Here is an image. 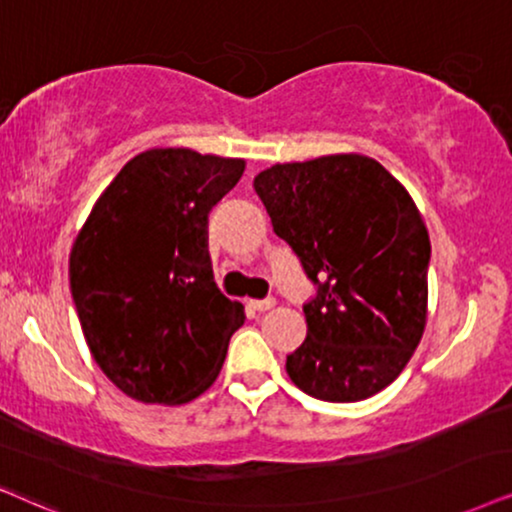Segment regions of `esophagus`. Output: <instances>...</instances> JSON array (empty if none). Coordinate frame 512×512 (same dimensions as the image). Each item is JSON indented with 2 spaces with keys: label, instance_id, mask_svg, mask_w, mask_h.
Returning <instances> with one entry per match:
<instances>
[{
  "label": "esophagus",
  "instance_id": "esophagus-1",
  "mask_svg": "<svg viewBox=\"0 0 512 512\" xmlns=\"http://www.w3.org/2000/svg\"><path fill=\"white\" fill-rule=\"evenodd\" d=\"M274 304H276L274 297H269V300H250V302H248V307L252 309V312L262 314V312H269V309L274 307Z\"/></svg>",
  "mask_w": 512,
  "mask_h": 512
}]
</instances>
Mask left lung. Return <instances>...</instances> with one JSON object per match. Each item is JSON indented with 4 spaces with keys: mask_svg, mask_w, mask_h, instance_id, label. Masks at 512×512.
Wrapping results in <instances>:
<instances>
[{
    "mask_svg": "<svg viewBox=\"0 0 512 512\" xmlns=\"http://www.w3.org/2000/svg\"><path fill=\"white\" fill-rule=\"evenodd\" d=\"M252 186L316 286L290 380L340 404L385 390L428 323L430 236L411 193L361 153L271 165Z\"/></svg>",
    "mask_w": 512,
    "mask_h": 512,
    "instance_id": "obj_1",
    "label": "left lung"
}]
</instances>
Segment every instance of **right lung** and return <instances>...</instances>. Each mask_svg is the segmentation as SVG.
Listing matches in <instances>:
<instances>
[{"instance_id": "add662e5", "label": "right lung", "mask_w": 512, "mask_h": 512, "mask_svg": "<svg viewBox=\"0 0 512 512\" xmlns=\"http://www.w3.org/2000/svg\"><path fill=\"white\" fill-rule=\"evenodd\" d=\"M243 158L148 148L106 186L70 248V290L89 352L144 404H186L215 383L243 304L219 293L210 210Z\"/></svg>"}]
</instances>
